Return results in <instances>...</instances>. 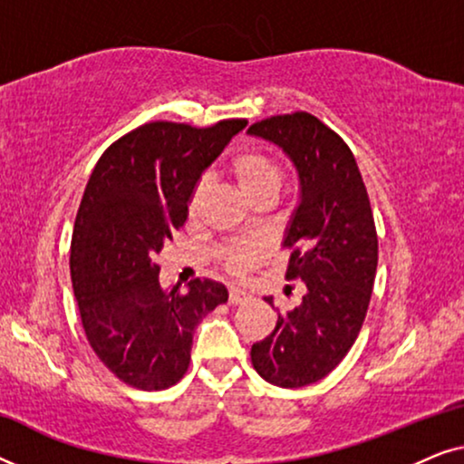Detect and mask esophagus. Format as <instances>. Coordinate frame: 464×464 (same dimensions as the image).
Listing matches in <instances>:
<instances>
[{
  "instance_id": "esophagus-1",
  "label": "esophagus",
  "mask_w": 464,
  "mask_h": 464,
  "mask_svg": "<svg viewBox=\"0 0 464 464\" xmlns=\"http://www.w3.org/2000/svg\"><path fill=\"white\" fill-rule=\"evenodd\" d=\"M249 300H251V295L246 294V291H240V289H232L230 295H227V304H230V306H240V304H245Z\"/></svg>"
}]
</instances>
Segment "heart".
Wrapping results in <instances>:
<instances>
[{
    "mask_svg": "<svg viewBox=\"0 0 464 464\" xmlns=\"http://www.w3.org/2000/svg\"><path fill=\"white\" fill-rule=\"evenodd\" d=\"M230 170L234 179L238 183V188L243 189V194L253 202V205H259V202L266 200L275 202L278 192H281V169H278V164L272 160V158L262 154V151H240V154L232 160ZM207 192L208 179L207 177H200V179L194 183L188 198L189 218H198L200 208L205 205ZM266 256H268L266 245L251 238L227 240L226 245H221L218 249L219 264L234 276H243L246 272H251L256 266L264 262Z\"/></svg>",
    "mask_w": 464,
    "mask_h": 464,
    "instance_id": "b5f03b06",
    "label": "heart"
}]
</instances>
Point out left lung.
Returning a JSON list of instances; mask_svg holds the SVG:
<instances>
[{
	"mask_svg": "<svg viewBox=\"0 0 464 464\" xmlns=\"http://www.w3.org/2000/svg\"><path fill=\"white\" fill-rule=\"evenodd\" d=\"M249 135L281 148L300 177V205L283 246L287 278H300L302 302L276 308V327L251 346L266 382L297 389L319 382L346 357L363 325L378 266V234L357 160L338 132L313 113L272 116ZM266 302L275 308L272 297Z\"/></svg>",
	"mask_w": 464,
	"mask_h": 464,
	"instance_id": "8db88e82",
	"label": "left lung"
}]
</instances>
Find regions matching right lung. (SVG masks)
<instances>
[{
	"mask_svg": "<svg viewBox=\"0 0 464 464\" xmlns=\"http://www.w3.org/2000/svg\"><path fill=\"white\" fill-rule=\"evenodd\" d=\"M245 126L143 124L103 151L86 183L69 257L73 294L92 351L139 391L179 382L196 325L227 302L224 285L208 278L164 291L158 256L186 224L202 170Z\"/></svg>",
	"mask_w": 464,
	"mask_h": 464,
	"instance_id": "add662e5",
	"label": "right lung"
}]
</instances>
